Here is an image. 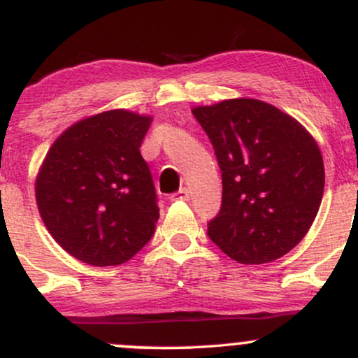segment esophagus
<instances>
[{
  "label": "esophagus",
  "instance_id": "34e87169",
  "mask_svg": "<svg viewBox=\"0 0 358 358\" xmlns=\"http://www.w3.org/2000/svg\"><path fill=\"white\" fill-rule=\"evenodd\" d=\"M188 199H190V195H188V190H187V188H182V190L176 192V193H173V195L170 196L171 202H187Z\"/></svg>",
  "mask_w": 358,
  "mask_h": 358
}]
</instances>
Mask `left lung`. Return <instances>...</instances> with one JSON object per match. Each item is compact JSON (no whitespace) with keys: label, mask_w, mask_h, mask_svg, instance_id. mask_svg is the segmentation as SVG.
I'll list each match as a JSON object with an SVG mask.
<instances>
[{"label":"left lung","mask_w":358,"mask_h":358,"mask_svg":"<svg viewBox=\"0 0 358 358\" xmlns=\"http://www.w3.org/2000/svg\"><path fill=\"white\" fill-rule=\"evenodd\" d=\"M222 170V207L208 237L241 264L276 261L301 242L324 188L323 156L301 122L264 101L195 106Z\"/></svg>","instance_id":"obj_1"}]
</instances>
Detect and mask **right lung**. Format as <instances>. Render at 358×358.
Returning a JSON list of instances; mask_svg holds the SVG:
<instances>
[{"instance_id": "add662e5", "label": "right lung", "mask_w": 358, "mask_h": 358, "mask_svg": "<svg viewBox=\"0 0 358 358\" xmlns=\"http://www.w3.org/2000/svg\"><path fill=\"white\" fill-rule=\"evenodd\" d=\"M153 116L110 109L69 126L35 180L45 227L65 252L90 266H119L153 237L159 210L139 153Z\"/></svg>"}]
</instances>
